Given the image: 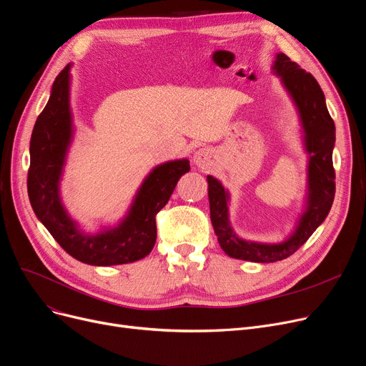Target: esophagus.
I'll return each mask as SVG.
<instances>
[{"label":"esophagus","mask_w":366,"mask_h":366,"mask_svg":"<svg viewBox=\"0 0 366 366\" xmlns=\"http://www.w3.org/2000/svg\"><path fill=\"white\" fill-rule=\"evenodd\" d=\"M193 162L203 170H208L215 163V152L211 148H202L194 152Z\"/></svg>","instance_id":"34e87169"}]
</instances>
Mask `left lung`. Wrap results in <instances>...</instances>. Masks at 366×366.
<instances>
[{
  "label": "left lung",
  "instance_id": "8db88e82",
  "mask_svg": "<svg viewBox=\"0 0 366 366\" xmlns=\"http://www.w3.org/2000/svg\"><path fill=\"white\" fill-rule=\"evenodd\" d=\"M274 73L292 97L304 133V147L308 154V185L305 208L287 239L280 244L245 241L237 236L229 219V192L208 174V196L211 221L219 247L227 256L247 262L272 263L287 259L304 245L310 236L326 219L335 197V170L332 151L335 147V124L329 115L325 94L311 73L300 69L287 55L278 54Z\"/></svg>",
  "mask_w": 366,
  "mask_h": 366
}]
</instances>
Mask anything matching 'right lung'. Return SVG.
Returning a JSON list of instances; mask_svg holds the SVG:
<instances>
[{
	"label": "right lung",
	"mask_w": 366,
	"mask_h": 366,
	"mask_svg": "<svg viewBox=\"0 0 366 366\" xmlns=\"http://www.w3.org/2000/svg\"><path fill=\"white\" fill-rule=\"evenodd\" d=\"M70 69L71 64L56 76L49 102L31 134L26 181L29 202L54 239L76 260L92 266L133 263L152 251L157 239L155 215L169 202L179 178L189 170V162L182 158L154 167L118 226L94 234L81 230L59 196L62 169L74 132L70 109Z\"/></svg>",
	"instance_id": "right-lung-1"
}]
</instances>
